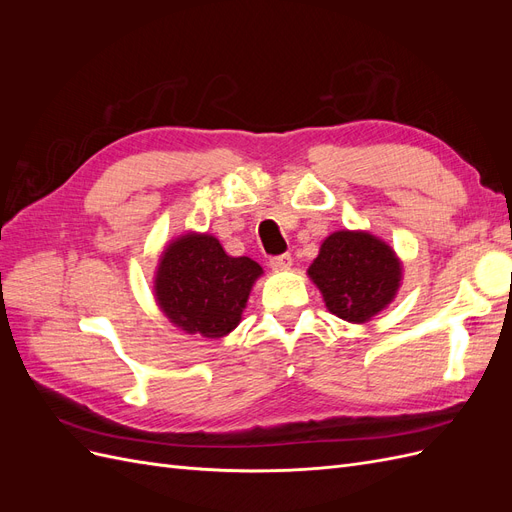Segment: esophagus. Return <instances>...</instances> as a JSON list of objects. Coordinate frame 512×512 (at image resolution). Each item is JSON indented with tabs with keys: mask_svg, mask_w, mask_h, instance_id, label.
<instances>
[{
	"mask_svg": "<svg viewBox=\"0 0 512 512\" xmlns=\"http://www.w3.org/2000/svg\"><path fill=\"white\" fill-rule=\"evenodd\" d=\"M269 265H271V269H273V271H284V269H288V267L292 265V256H290V254L273 256Z\"/></svg>",
	"mask_w": 512,
	"mask_h": 512,
	"instance_id": "1",
	"label": "esophagus"
}]
</instances>
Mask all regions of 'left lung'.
Returning a JSON list of instances; mask_svg holds the SVG:
<instances>
[{"label": "left lung", "mask_w": 512, "mask_h": 512, "mask_svg": "<svg viewBox=\"0 0 512 512\" xmlns=\"http://www.w3.org/2000/svg\"><path fill=\"white\" fill-rule=\"evenodd\" d=\"M331 314L365 324L389 307L404 280L393 247L369 230H335L307 269Z\"/></svg>", "instance_id": "obj_1"}]
</instances>
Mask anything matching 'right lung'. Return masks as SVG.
<instances>
[{
  "mask_svg": "<svg viewBox=\"0 0 512 512\" xmlns=\"http://www.w3.org/2000/svg\"><path fill=\"white\" fill-rule=\"evenodd\" d=\"M262 273L256 260L228 256L218 237L188 230L164 247L153 275V297L173 327L222 339L239 327Z\"/></svg>",
  "mask_w": 512,
  "mask_h": 512,
  "instance_id": "right-lung-1",
  "label": "right lung"
}]
</instances>
